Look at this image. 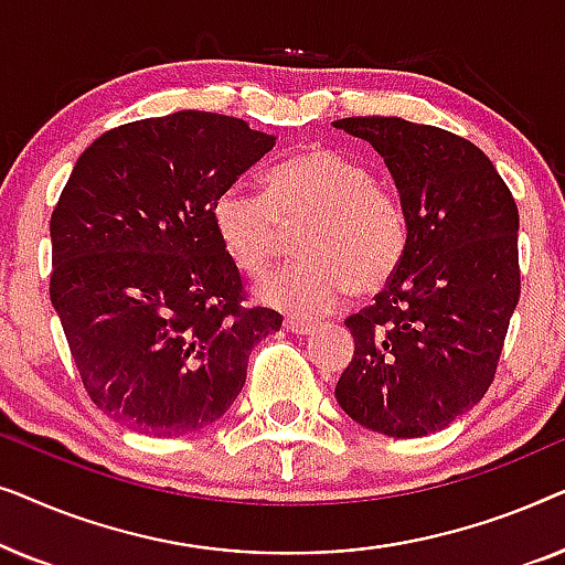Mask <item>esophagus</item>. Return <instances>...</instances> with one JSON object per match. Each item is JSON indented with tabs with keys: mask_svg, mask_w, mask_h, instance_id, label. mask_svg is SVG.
Wrapping results in <instances>:
<instances>
[{
	"mask_svg": "<svg viewBox=\"0 0 565 565\" xmlns=\"http://www.w3.org/2000/svg\"><path fill=\"white\" fill-rule=\"evenodd\" d=\"M285 329L292 331V334H311V331L316 329V323L296 319V316H288V319H285Z\"/></svg>",
	"mask_w": 565,
	"mask_h": 565,
	"instance_id": "34e87169",
	"label": "esophagus"
}]
</instances>
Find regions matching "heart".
Returning <instances> with one entry per match:
<instances>
[{
	"mask_svg": "<svg viewBox=\"0 0 565 565\" xmlns=\"http://www.w3.org/2000/svg\"><path fill=\"white\" fill-rule=\"evenodd\" d=\"M223 249L244 275L265 277L280 257L285 228L303 259L259 285L265 303L298 316H319L354 292L375 296L398 273L408 244L404 200L377 182L373 169L327 146L277 161L265 195L231 184L211 207Z\"/></svg>",
	"mask_w": 565,
	"mask_h": 565,
	"instance_id": "b5f03b06",
	"label": "heart"
}]
</instances>
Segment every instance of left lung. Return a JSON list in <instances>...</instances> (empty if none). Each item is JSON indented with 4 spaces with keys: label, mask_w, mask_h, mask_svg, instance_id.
I'll use <instances>...</instances> for the list:
<instances>
[{
    "label": "left lung",
    "mask_w": 565,
    "mask_h": 565,
    "mask_svg": "<svg viewBox=\"0 0 565 565\" xmlns=\"http://www.w3.org/2000/svg\"><path fill=\"white\" fill-rule=\"evenodd\" d=\"M375 146L408 215L398 273L344 323L354 358L339 406L388 437L445 429L486 396L520 300V213L491 159L450 130L342 118Z\"/></svg>",
    "instance_id": "1"
}]
</instances>
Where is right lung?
Returning a JSON list of instances; mask_svg holds the SVG:
<instances>
[{
  "instance_id": "1",
  "label": "right lung",
  "mask_w": 565,
  "mask_h": 565,
  "mask_svg": "<svg viewBox=\"0 0 565 565\" xmlns=\"http://www.w3.org/2000/svg\"><path fill=\"white\" fill-rule=\"evenodd\" d=\"M275 138L182 110L107 130L51 215V303L97 408L149 437L218 422L254 344L282 327L246 306L211 207Z\"/></svg>"
}]
</instances>
